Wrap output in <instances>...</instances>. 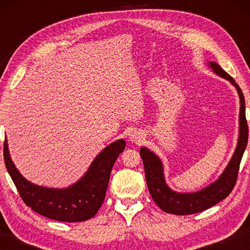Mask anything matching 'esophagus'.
<instances>
[{
    "label": "esophagus",
    "mask_w": 250,
    "mask_h": 250,
    "mask_svg": "<svg viewBox=\"0 0 250 250\" xmlns=\"http://www.w3.org/2000/svg\"><path fill=\"white\" fill-rule=\"evenodd\" d=\"M141 139H142V135L139 133V132H132L130 134V140L132 141V142H140L141 141Z\"/></svg>",
    "instance_id": "esophagus-1"
}]
</instances>
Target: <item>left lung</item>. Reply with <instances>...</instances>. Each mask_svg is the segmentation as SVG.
Masks as SVG:
<instances>
[{"label": "left lung", "mask_w": 250, "mask_h": 250, "mask_svg": "<svg viewBox=\"0 0 250 250\" xmlns=\"http://www.w3.org/2000/svg\"><path fill=\"white\" fill-rule=\"evenodd\" d=\"M208 66L215 74L229 82L239 96V132L234 154L218 179L200 191L180 193L173 191L167 184L163 163L154 152L141 146L140 155L145 166L146 179L152 198L161 209L174 215H191L205 210L226 198L232 191L238 175L239 164L248 142V125L243 91L229 75L217 62H209Z\"/></svg>", "instance_id": "8db88e82"}]
</instances>
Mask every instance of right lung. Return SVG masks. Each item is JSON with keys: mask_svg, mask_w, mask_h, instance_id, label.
<instances>
[{"mask_svg": "<svg viewBox=\"0 0 250 250\" xmlns=\"http://www.w3.org/2000/svg\"><path fill=\"white\" fill-rule=\"evenodd\" d=\"M125 147L124 139L110 143L96 156L82 179L65 188H45L27 181L12 161L6 139L3 151L6 170L25 204L47 218L75 223L90 219L99 210L107 192L111 168Z\"/></svg>", "mask_w": 250, "mask_h": 250, "instance_id": "obj_1", "label": "right lung"}]
</instances>
